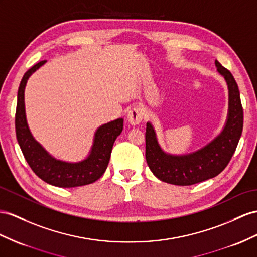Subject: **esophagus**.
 Wrapping results in <instances>:
<instances>
[{
  "instance_id": "1",
  "label": "esophagus",
  "mask_w": 257,
  "mask_h": 257,
  "mask_svg": "<svg viewBox=\"0 0 257 257\" xmlns=\"http://www.w3.org/2000/svg\"><path fill=\"white\" fill-rule=\"evenodd\" d=\"M128 121L136 126V124H139L143 119V111L140 107H134L129 110L127 115Z\"/></svg>"
}]
</instances>
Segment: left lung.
<instances>
[{
    "instance_id": "1",
    "label": "left lung",
    "mask_w": 257,
    "mask_h": 257,
    "mask_svg": "<svg viewBox=\"0 0 257 257\" xmlns=\"http://www.w3.org/2000/svg\"><path fill=\"white\" fill-rule=\"evenodd\" d=\"M217 70L226 79L229 89V113L221 134L196 152L187 155L167 154L160 148L150 122L146 133V159L160 180L176 186H191L214 178L227 167L235 152L243 129V108L240 92L231 72L218 62Z\"/></svg>"
}]
</instances>
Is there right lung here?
<instances>
[{
    "label": "right lung",
    "mask_w": 257,
    "mask_h": 257,
    "mask_svg": "<svg viewBox=\"0 0 257 257\" xmlns=\"http://www.w3.org/2000/svg\"><path fill=\"white\" fill-rule=\"evenodd\" d=\"M45 61L39 62L26 71L18 88L15 114V129L19 147L34 173L43 181L60 188H74L90 185L101 178L107 168L116 138L123 129V119L103 124L96 130L90 155L79 163H66L55 160L39 144L28 128L25 113L24 93L28 78Z\"/></svg>",
    "instance_id": "right-lung-1"
}]
</instances>
